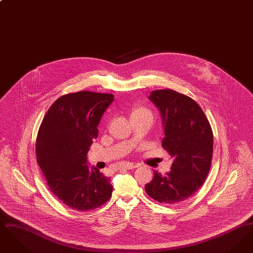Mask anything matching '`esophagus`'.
Returning a JSON list of instances; mask_svg holds the SVG:
<instances>
[{
    "label": "esophagus",
    "instance_id": "obj_1",
    "mask_svg": "<svg viewBox=\"0 0 253 253\" xmlns=\"http://www.w3.org/2000/svg\"><path fill=\"white\" fill-rule=\"evenodd\" d=\"M138 165L137 164H133V163H122L121 165V168L127 169H132L137 168Z\"/></svg>",
    "mask_w": 253,
    "mask_h": 253
}]
</instances>
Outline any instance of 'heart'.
<instances>
[{
  "label": "heart",
  "instance_id": "1",
  "mask_svg": "<svg viewBox=\"0 0 253 253\" xmlns=\"http://www.w3.org/2000/svg\"><path fill=\"white\" fill-rule=\"evenodd\" d=\"M141 115H153V114H152L151 110H149V109L146 108V107H142V106L132 109V117L141 116Z\"/></svg>",
  "mask_w": 253,
  "mask_h": 253
}]
</instances>
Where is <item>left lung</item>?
I'll return each instance as SVG.
<instances>
[{
  "label": "left lung",
  "mask_w": 253,
  "mask_h": 253,
  "mask_svg": "<svg viewBox=\"0 0 253 253\" xmlns=\"http://www.w3.org/2000/svg\"><path fill=\"white\" fill-rule=\"evenodd\" d=\"M149 98L163 119L162 147L174 160L166 174L154 171V178L145 190L159 203L178 204L196 193L208 176L213 149L211 126L190 96L162 89L153 91Z\"/></svg>",
  "instance_id": "8db88e82"
}]
</instances>
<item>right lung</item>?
<instances>
[{"mask_svg": "<svg viewBox=\"0 0 253 253\" xmlns=\"http://www.w3.org/2000/svg\"><path fill=\"white\" fill-rule=\"evenodd\" d=\"M114 95L80 91L59 97L48 109L36 140L37 162L49 189L78 211L95 210L112 196L110 178L90 170L87 153Z\"/></svg>", "mask_w": 253, "mask_h": 253, "instance_id": "add662e5", "label": "right lung"}]
</instances>
